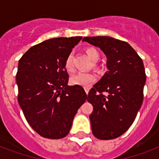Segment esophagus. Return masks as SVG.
<instances>
[{"instance_id": "1", "label": "esophagus", "mask_w": 159, "mask_h": 159, "mask_svg": "<svg viewBox=\"0 0 159 159\" xmlns=\"http://www.w3.org/2000/svg\"><path fill=\"white\" fill-rule=\"evenodd\" d=\"M89 91H90L89 87H85V92H86V93H87V94H88Z\"/></svg>"}]
</instances>
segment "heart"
I'll return each instance as SVG.
<instances>
[{
  "mask_svg": "<svg viewBox=\"0 0 159 159\" xmlns=\"http://www.w3.org/2000/svg\"><path fill=\"white\" fill-rule=\"evenodd\" d=\"M86 53L90 59L93 62H97L100 58L99 52L94 48H87L86 49ZM65 69L67 72H72L73 70L72 63V56H67L65 60L64 63ZM96 80V76L92 73L89 72H78L77 74L73 75L70 78V83L75 86H81V87H89L92 82Z\"/></svg>",
  "mask_w": 159,
  "mask_h": 159,
  "instance_id": "obj_1",
  "label": "heart"
}]
</instances>
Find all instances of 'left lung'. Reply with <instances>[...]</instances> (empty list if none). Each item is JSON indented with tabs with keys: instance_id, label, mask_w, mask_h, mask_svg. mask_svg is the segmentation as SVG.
<instances>
[{
	"instance_id": "1",
	"label": "left lung",
	"mask_w": 159,
	"mask_h": 159,
	"mask_svg": "<svg viewBox=\"0 0 159 159\" xmlns=\"http://www.w3.org/2000/svg\"><path fill=\"white\" fill-rule=\"evenodd\" d=\"M106 56L108 71L87 95L93 106L92 133L99 139H113L127 131L143 100L146 82L143 62L128 43L109 36L84 37Z\"/></svg>"
}]
</instances>
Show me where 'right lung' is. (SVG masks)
<instances>
[{"mask_svg": "<svg viewBox=\"0 0 159 159\" xmlns=\"http://www.w3.org/2000/svg\"><path fill=\"white\" fill-rule=\"evenodd\" d=\"M82 37L50 39L31 47L19 60L18 102L26 120L43 138H64L87 100L81 86H68L65 60Z\"/></svg>", "mask_w": 159, "mask_h": 159, "instance_id": "right-lung-1", "label": "right lung"}]
</instances>
